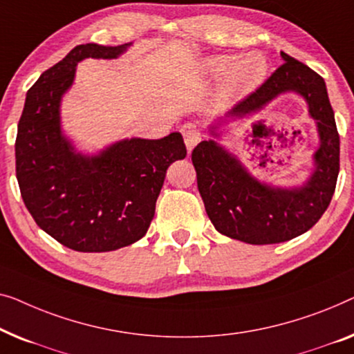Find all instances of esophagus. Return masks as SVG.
I'll return each mask as SVG.
<instances>
[{
	"label": "esophagus",
	"instance_id": "obj_1",
	"mask_svg": "<svg viewBox=\"0 0 354 354\" xmlns=\"http://www.w3.org/2000/svg\"><path fill=\"white\" fill-rule=\"evenodd\" d=\"M181 133H183L184 142H186V147L189 149V151H192V149L196 147L202 139L201 131H198L197 127L192 125V123H186V125L181 128Z\"/></svg>",
	"mask_w": 354,
	"mask_h": 354
}]
</instances>
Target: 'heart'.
Masks as SVG:
<instances>
[{"instance_id": "heart-1", "label": "heart", "mask_w": 354, "mask_h": 354, "mask_svg": "<svg viewBox=\"0 0 354 354\" xmlns=\"http://www.w3.org/2000/svg\"><path fill=\"white\" fill-rule=\"evenodd\" d=\"M201 72L205 77L221 78L225 77L223 84V96L226 99H241L255 89L266 78L268 64L266 59L258 53L247 54L239 59L232 54H215L201 61Z\"/></svg>"}]
</instances>
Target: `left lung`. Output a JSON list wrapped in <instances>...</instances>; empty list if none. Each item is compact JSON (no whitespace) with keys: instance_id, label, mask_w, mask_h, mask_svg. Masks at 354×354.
<instances>
[{"instance_id":"8db88e82","label":"left lung","mask_w":354,"mask_h":354,"mask_svg":"<svg viewBox=\"0 0 354 354\" xmlns=\"http://www.w3.org/2000/svg\"><path fill=\"white\" fill-rule=\"evenodd\" d=\"M281 57L282 66L255 93L212 123V139L192 151L197 187L213 226L223 236L252 245L290 241L315 226L332 201L340 171V138L324 78L286 53ZM287 92L304 97L320 138L310 176L300 187L290 188L253 177L217 142L229 122L252 118Z\"/></svg>"}]
</instances>
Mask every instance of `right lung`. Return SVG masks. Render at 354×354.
I'll list each match as a JSON object with an SVG mask.
<instances>
[{"label": "right lung", "mask_w": 354, "mask_h": 354, "mask_svg": "<svg viewBox=\"0 0 354 354\" xmlns=\"http://www.w3.org/2000/svg\"><path fill=\"white\" fill-rule=\"evenodd\" d=\"M120 46L80 44L28 89L17 127L16 175L27 210L49 236L77 252H112L146 236L168 167L186 157L181 133L120 139L97 153L64 133L62 97L83 59H117Z\"/></svg>", "instance_id": "obj_1"}]
</instances>
